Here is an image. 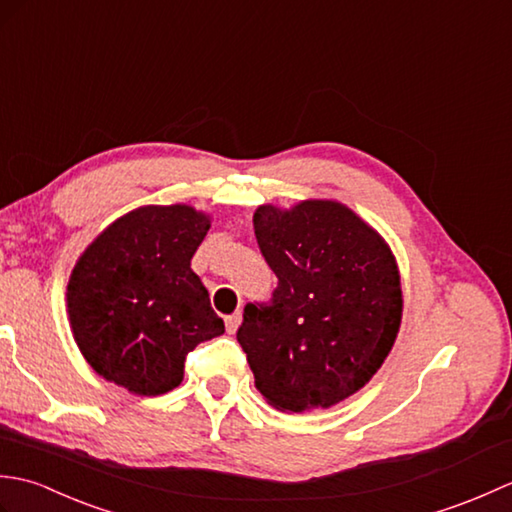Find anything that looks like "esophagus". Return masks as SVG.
Returning a JSON list of instances; mask_svg holds the SVG:
<instances>
[{
    "mask_svg": "<svg viewBox=\"0 0 512 512\" xmlns=\"http://www.w3.org/2000/svg\"><path fill=\"white\" fill-rule=\"evenodd\" d=\"M224 323H226V332H228V334H235L237 328H239V323H242V312L228 314V317L224 319Z\"/></svg>",
    "mask_w": 512,
    "mask_h": 512,
    "instance_id": "esophagus-1",
    "label": "esophagus"
}]
</instances>
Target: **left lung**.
Returning <instances> with one entry per match:
<instances>
[{
	"label": "left lung",
	"mask_w": 512,
	"mask_h": 512,
	"mask_svg": "<svg viewBox=\"0 0 512 512\" xmlns=\"http://www.w3.org/2000/svg\"><path fill=\"white\" fill-rule=\"evenodd\" d=\"M255 237L279 284L248 303L237 341L268 405L328 409L385 363L402 319L396 257L376 228L336 200L257 206Z\"/></svg>",
	"instance_id": "obj_1"
}]
</instances>
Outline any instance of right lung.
I'll list each match as a JSON object with an SVG mask.
<instances>
[{"label":"right lung","mask_w":512,"mask_h":512,"mask_svg":"<svg viewBox=\"0 0 512 512\" xmlns=\"http://www.w3.org/2000/svg\"><path fill=\"white\" fill-rule=\"evenodd\" d=\"M211 217L189 204L140 206L96 235L68 281L74 341L96 374L136 396L184 378L195 345L224 332L191 257Z\"/></svg>","instance_id":"obj_1"}]
</instances>
